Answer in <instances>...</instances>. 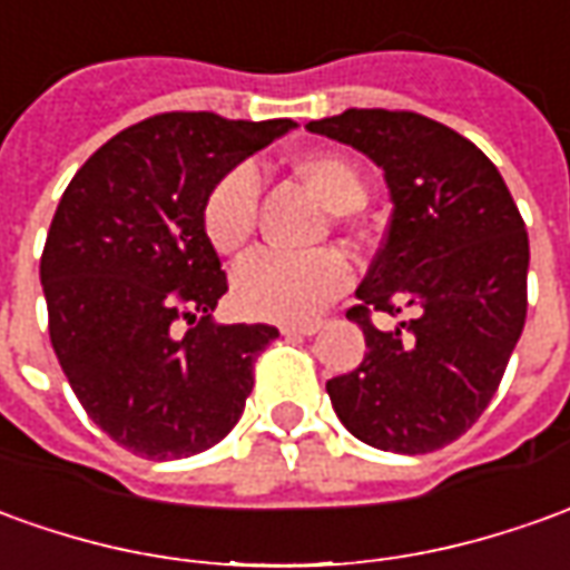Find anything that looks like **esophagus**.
I'll list each match as a JSON object with an SVG mask.
<instances>
[{"label": "esophagus", "instance_id": "obj_1", "mask_svg": "<svg viewBox=\"0 0 570 570\" xmlns=\"http://www.w3.org/2000/svg\"><path fill=\"white\" fill-rule=\"evenodd\" d=\"M323 325L320 323H288V325H282V335H301V337H309V335H316Z\"/></svg>", "mask_w": 570, "mask_h": 570}]
</instances>
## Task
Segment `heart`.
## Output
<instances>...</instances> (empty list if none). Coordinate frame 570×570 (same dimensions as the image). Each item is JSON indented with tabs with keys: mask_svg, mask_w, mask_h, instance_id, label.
Masks as SVG:
<instances>
[{
	"mask_svg": "<svg viewBox=\"0 0 570 570\" xmlns=\"http://www.w3.org/2000/svg\"><path fill=\"white\" fill-rule=\"evenodd\" d=\"M313 191L337 214L366 204V179L356 164L341 155H309L297 164ZM261 204V173L254 164H238L223 173L207 191L202 223L207 242L219 254H235L254 233ZM353 282V263L341 250L288 254L261 247L247 254L233 273V301L238 313L266 323H304L344 294Z\"/></svg>",
	"mask_w": 570,
	"mask_h": 570,
	"instance_id": "1",
	"label": "heart"
}]
</instances>
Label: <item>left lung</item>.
<instances>
[{
	"label": "left lung",
	"mask_w": 570,
	"mask_h": 570,
	"mask_svg": "<svg viewBox=\"0 0 570 570\" xmlns=\"http://www.w3.org/2000/svg\"><path fill=\"white\" fill-rule=\"evenodd\" d=\"M309 132L363 151L384 170L391 223L360 282L363 363L325 384L356 441L387 453H431L488 410L528 316V233L500 170L431 117L351 108ZM372 308L416 316L384 333Z\"/></svg>",
	"instance_id": "obj_1"
}]
</instances>
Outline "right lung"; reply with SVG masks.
I'll use <instances>...</instances> for the list:
<instances>
[{"label": "right lung", "instance_id": "add662e5", "mask_svg": "<svg viewBox=\"0 0 570 570\" xmlns=\"http://www.w3.org/2000/svg\"><path fill=\"white\" fill-rule=\"evenodd\" d=\"M294 127L158 114L101 145L58 202L39 261L55 356L89 419L136 456H195L245 412L278 328L214 323L229 285L202 210L223 173Z\"/></svg>", "mask_w": 570, "mask_h": 570}]
</instances>
